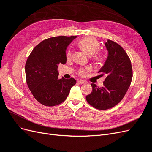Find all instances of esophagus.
<instances>
[{
	"label": "esophagus",
	"mask_w": 152,
	"mask_h": 152,
	"mask_svg": "<svg viewBox=\"0 0 152 152\" xmlns=\"http://www.w3.org/2000/svg\"><path fill=\"white\" fill-rule=\"evenodd\" d=\"M77 83L79 84H84L86 83V82L84 81V80H78Z\"/></svg>",
	"instance_id": "1"
}]
</instances>
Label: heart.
<instances>
[{
	"label": "heart",
	"mask_w": 152,
	"mask_h": 152,
	"mask_svg": "<svg viewBox=\"0 0 152 152\" xmlns=\"http://www.w3.org/2000/svg\"><path fill=\"white\" fill-rule=\"evenodd\" d=\"M78 46L79 49L85 53L96 64L102 65L105 59L104 53L102 50H97L99 48V42L98 40L93 37H86L78 42ZM67 60H70L72 58V53L68 50L66 54ZM87 70L86 69L82 68L79 71V74L80 76L84 77L86 75Z\"/></svg>",
	"instance_id": "1"
}]
</instances>
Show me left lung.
Here are the masks:
<instances>
[{
  "instance_id": "8db88e82",
  "label": "left lung",
  "mask_w": 152,
  "mask_h": 152,
  "mask_svg": "<svg viewBox=\"0 0 152 152\" xmlns=\"http://www.w3.org/2000/svg\"><path fill=\"white\" fill-rule=\"evenodd\" d=\"M108 56L98 73L106 75L103 86L91 84V93L86 100L92 107L100 110L111 108L120 103L130 87L132 68L129 57L121 45L108 39L105 43Z\"/></svg>"
}]
</instances>
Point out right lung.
Returning a JSON list of instances; mask_svg holds the SVG:
<instances>
[{
	"label": "right lung",
	"instance_id": "1",
	"mask_svg": "<svg viewBox=\"0 0 152 152\" xmlns=\"http://www.w3.org/2000/svg\"><path fill=\"white\" fill-rule=\"evenodd\" d=\"M77 36H58L42 40L34 48L25 64L26 83L37 101L44 106L61 104L75 85L73 78L58 79V65L65 64L66 49Z\"/></svg>",
	"mask_w": 152,
	"mask_h": 152
}]
</instances>
